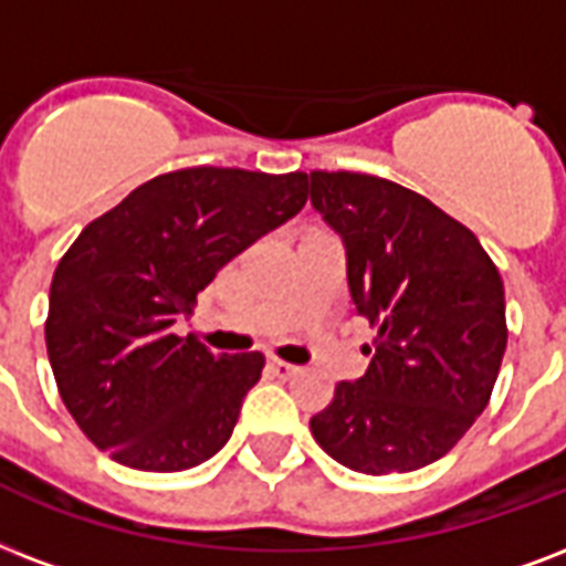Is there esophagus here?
I'll return each instance as SVG.
<instances>
[{
  "mask_svg": "<svg viewBox=\"0 0 566 566\" xmlns=\"http://www.w3.org/2000/svg\"><path fill=\"white\" fill-rule=\"evenodd\" d=\"M270 368H273V374H279V377H296L300 374V368L296 365H291V361L284 359H270Z\"/></svg>",
  "mask_w": 566,
  "mask_h": 566,
  "instance_id": "esophagus-1",
  "label": "esophagus"
}]
</instances>
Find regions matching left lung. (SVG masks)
I'll return each instance as SVG.
<instances>
[{"instance_id": "8db88e82", "label": "left lung", "mask_w": 566, "mask_h": 566, "mask_svg": "<svg viewBox=\"0 0 566 566\" xmlns=\"http://www.w3.org/2000/svg\"><path fill=\"white\" fill-rule=\"evenodd\" d=\"M314 210L347 249L370 365L312 418L317 446L361 474L416 472L463 439L507 347L504 284L478 237L433 201L359 171H312Z\"/></svg>"}]
</instances>
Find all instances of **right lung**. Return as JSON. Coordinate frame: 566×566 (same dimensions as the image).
Returning <instances> with one entry per match:
<instances>
[{
	"label": "right lung",
	"mask_w": 566,
	"mask_h": 566,
	"mask_svg": "<svg viewBox=\"0 0 566 566\" xmlns=\"http://www.w3.org/2000/svg\"><path fill=\"white\" fill-rule=\"evenodd\" d=\"M305 198L302 171L178 168L82 228L55 266L43 335L64 407L112 460L184 472L231 439L264 353H210L171 326Z\"/></svg>",
	"instance_id": "1"
}]
</instances>
